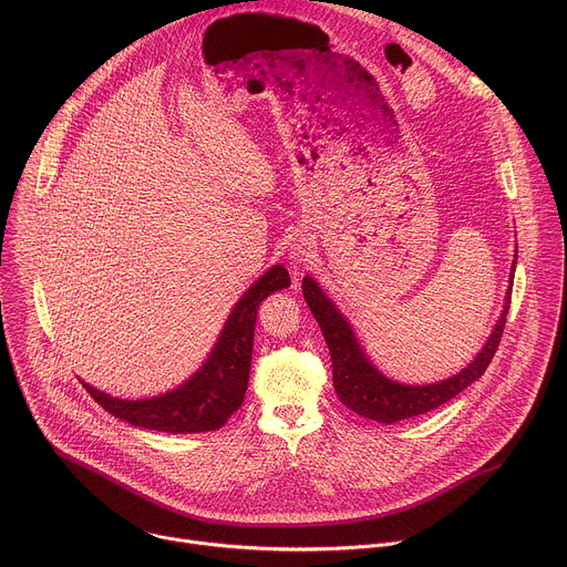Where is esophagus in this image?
<instances>
[{
	"label": "esophagus",
	"instance_id": "34e87169",
	"mask_svg": "<svg viewBox=\"0 0 567 567\" xmlns=\"http://www.w3.org/2000/svg\"><path fill=\"white\" fill-rule=\"evenodd\" d=\"M313 258V240L309 238V234H293L291 243H289V260L296 269H302L309 260Z\"/></svg>",
	"mask_w": 567,
	"mask_h": 567
}]
</instances>
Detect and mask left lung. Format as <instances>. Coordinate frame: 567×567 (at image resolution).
Here are the masks:
<instances>
[{"instance_id":"left-lung-1","label":"left lung","mask_w":567,"mask_h":567,"mask_svg":"<svg viewBox=\"0 0 567 567\" xmlns=\"http://www.w3.org/2000/svg\"><path fill=\"white\" fill-rule=\"evenodd\" d=\"M514 269H516V254L509 269V287L505 291L503 311L489 338L476 353V358L465 369L450 375V379L439 383H425V385L399 383L375 367L364 353L362 344L358 342L351 322L340 313L336 302L324 293L318 280H313L311 276H305L302 293L329 347L331 367H333V390L342 401V405H347L351 412L369 421L392 425V423L414 419L441 408L443 403L461 394L465 388H470L474 381H478L485 373L487 364L492 362L503 336L505 316L512 298Z\"/></svg>"}]
</instances>
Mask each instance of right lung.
<instances>
[{"label": "right lung", "mask_w": 567, "mask_h": 567, "mask_svg": "<svg viewBox=\"0 0 567 567\" xmlns=\"http://www.w3.org/2000/svg\"><path fill=\"white\" fill-rule=\"evenodd\" d=\"M291 285L282 265L267 269L234 305L205 362L177 388L148 399H117L82 381V388L115 419L153 432L196 434L220 430L243 405L249 385L254 329L260 302Z\"/></svg>", "instance_id": "add662e5"}]
</instances>
